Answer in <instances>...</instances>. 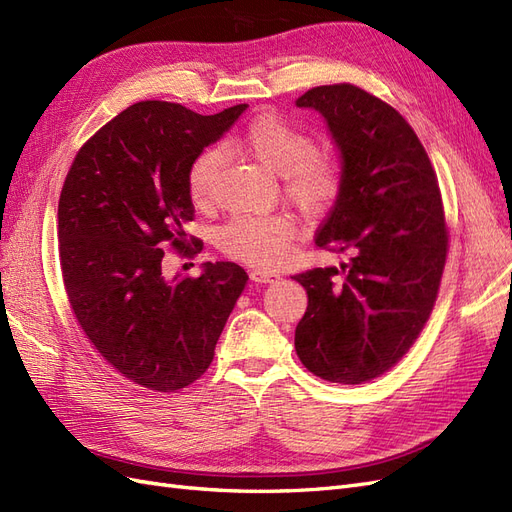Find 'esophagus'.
I'll list each match as a JSON object with an SVG mask.
<instances>
[{"instance_id": "obj_1", "label": "esophagus", "mask_w": 512, "mask_h": 512, "mask_svg": "<svg viewBox=\"0 0 512 512\" xmlns=\"http://www.w3.org/2000/svg\"><path fill=\"white\" fill-rule=\"evenodd\" d=\"M250 280L256 284H273L280 280V275L273 271H265V269H254V271H250Z\"/></svg>"}]
</instances>
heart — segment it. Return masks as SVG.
Listing matches in <instances>:
<instances>
[{"label": "heart", "mask_w": 512, "mask_h": 512, "mask_svg": "<svg viewBox=\"0 0 512 512\" xmlns=\"http://www.w3.org/2000/svg\"><path fill=\"white\" fill-rule=\"evenodd\" d=\"M230 145L258 160L271 173L282 175L284 194L305 211L327 207L337 194L339 168L335 160L314 151L312 136L280 115L256 117ZM220 162L218 149H205L192 162L188 192L194 205H209ZM294 232L297 226L284 213L237 215L222 226L218 239L228 256L250 265L273 267L288 254Z\"/></svg>", "instance_id": "heart-1"}]
</instances>
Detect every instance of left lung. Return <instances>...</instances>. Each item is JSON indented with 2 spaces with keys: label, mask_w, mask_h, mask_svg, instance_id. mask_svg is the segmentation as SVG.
Wrapping results in <instances>:
<instances>
[{
  "label": "left lung",
  "mask_w": 512,
  "mask_h": 512,
  "mask_svg": "<svg viewBox=\"0 0 512 512\" xmlns=\"http://www.w3.org/2000/svg\"><path fill=\"white\" fill-rule=\"evenodd\" d=\"M339 153V188L316 245L350 254L294 275L307 312L294 331L301 363L322 380L361 384L404 356L436 301L446 260L438 179L408 121L342 83L305 91Z\"/></svg>",
  "instance_id": "8db88e82"
}]
</instances>
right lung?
Masks as SVG:
<instances>
[{"label":"right lung","instance_id":"add662e5","mask_svg":"<svg viewBox=\"0 0 512 512\" xmlns=\"http://www.w3.org/2000/svg\"><path fill=\"white\" fill-rule=\"evenodd\" d=\"M247 104L198 115L173 102L128 106L81 147L57 209L59 262L74 316L119 374L151 391H179L205 374L245 288L235 262L198 277H166L164 250L194 256L188 173Z\"/></svg>","mask_w":512,"mask_h":512}]
</instances>
